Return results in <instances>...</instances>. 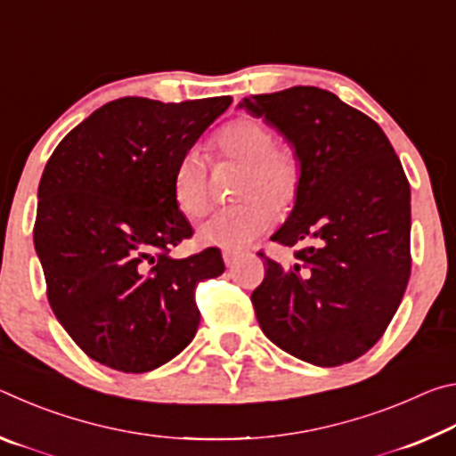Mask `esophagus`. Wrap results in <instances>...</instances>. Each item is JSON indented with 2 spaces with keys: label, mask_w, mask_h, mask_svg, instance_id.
Wrapping results in <instances>:
<instances>
[{
  "label": "esophagus",
  "mask_w": 456,
  "mask_h": 456,
  "mask_svg": "<svg viewBox=\"0 0 456 456\" xmlns=\"http://www.w3.org/2000/svg\"><path fill=\"white\" fill-rule=\"evenodd\" d=\"M239 257H241V256H239L237 251H229V249L223 251V259H225V265L227 267H233L237 261H239Z\"/></svg>",
  "instance_id": "34e87169"
}]
</instances>
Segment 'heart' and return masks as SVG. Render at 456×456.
<instances>
[{
	"mask_svg": "<svg viewBox=\"0 0 456 456\" xmlns=\"http://www.w3.org/2000/svg\"><path fill=\"white\" fill-rule=\"evenodd\" d=\"M215 157L241 165L229 205L205 221L199 229L200 241L223 249H243L269 229L275 211H288L296 203L304 183V165L297 149L275 142L273 128L265 120L239 117L223 125L211 138ZM173 199L189 219H200L209 211L207 163L199 151H189L173 171Z\"/></svg>",
	"mask_w": 456,
	"mask_h": 456,
	"instance_id": "heart-1",
	"label": "heart"
}]
</instances>
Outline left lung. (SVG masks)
Here are the masks:
<instances>
[{
    "label": "left lung",
    "instance_id": "obj_1",
    "mask_svg": "<svg viewBox=\"0 0 456 456\" xmlns=\"http://www.w3.org/2000/svg\"><path fill=\"white\" fill-rule=\"evenodd\" d=\"M239 106L280 130L304 165L296 207L272 237L304 247L289 269L259 253V326L314 366L348 364L382 338L411 277L404 168L384 130L328 90L293 86Z\"/></svg>",
    "mask_w": 456,
    "mask_h": 456
}]
</instances>
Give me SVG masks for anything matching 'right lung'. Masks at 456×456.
Here are the masks:
<instances>
[{"label": "right lung", "mask_w": 456, "mask_h": 456, "mask_svg": "<svg viewBox=\"0 0 456 456\" xmlns=\"http://www.w3.org/2000/svg\"><path fill=\"white\" fill-rule=\"evenodd\" d=\"M231 96L98 108L52 152L37 189L34 245L52 312L80 350L120 372H149L195 338L199 281L221 251L168 256L192 235L173 171Z\"/></svg>", "instance_id": "1"}]
</instances>
